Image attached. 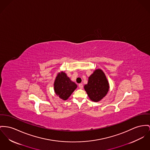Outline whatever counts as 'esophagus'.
Instances as JSON below:
<instances>
[{
	"mask_svg": "<svg viewBox=\"0 0 150 150\" xmlns=\"http://www.w3.org/2000/svg\"><path fill=\"white\" fill-rule=\"evenodd\" d=\"M79 88H80V89H83V85L82 83H80L79 85Z\"/></svg>",
	"mask_w": 150,
	"mask_h": 150,
	"instance_id": "obj_1",
	"label": "esophagus"
}]
</instances>
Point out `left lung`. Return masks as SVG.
Masks as SVG:
<instances>
[{
    "label": "left lung",
    "instance_id": "obj_1",
    "mask_svg": "<svg viewBox=\"0 0 150 150\" xmlns=\"http://www.w3.org/2000/svg\"><path fill=\"white\" fill-rule=\"evenodd\" d=\"M84 89L92 101L98 102L105 97L109 91V84L104 72L100 69L94 70Z\"/></svg>",
    "mask_w": 150,
    "mask_h": 150
}]
</instances>
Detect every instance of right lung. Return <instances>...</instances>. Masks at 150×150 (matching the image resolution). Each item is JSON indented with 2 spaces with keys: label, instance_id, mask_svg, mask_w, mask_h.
<instances>
[{
  "label": "right lung",
  "instance_id": "obj_1",
  "mask_svg": "<svg viewBox=\"0 0 150 150\" xmlns=\"http://www.w3.org/2000/svg\"><path fill=\"white\" fill-rule=\"evenodd\" d=\"M77 87V85L70 80L65 73L61 71L57 74L54 82V90L61 99L68 100Z\"/></svg>",
  "mask_w": 150,
  "mask_h": 150
}]
</instances>
